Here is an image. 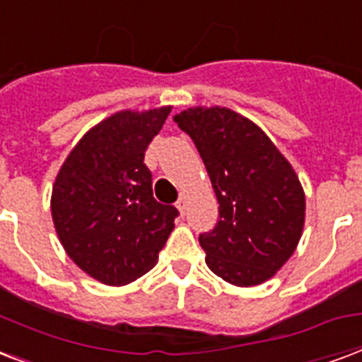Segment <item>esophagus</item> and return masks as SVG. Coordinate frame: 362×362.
Instances as JSON below:
<instances>
[{
  "label": "esophagus",
  "instance_id": "obj_1",
  "mask_svg": "<svg viewBox=\"0 0 362 362\" xmlns=\"http://www.w3.org/2000/svg\"><path fill=\"white\" fill-rule=\"evenodd\" d=\"M186 205H187V197H186V193H182L180 195V199L176 201V209L180 211V214H184L186 212Z\"/></svg>",
  "mask_w": 362,
  "mask_h": 362
}]
</instances>
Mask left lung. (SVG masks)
<instances>
[{"mask_svg":"<svg viewBox=\"0 0 362 362\" xmlns=\"http://www.w3.org/2000/svg\"><path fill=\"white\" fill-rule=\"evenodd\" d=\"M205 163L220 203L214 230L201 233L206 266L235 286L272 279L296 250L305 195L292 165L260 127L228 107L175 115Z\"/></svg>","mask_w":362,"mask_h":362,"instance_id":"left-lung-1","label":"left lung"}]
</instances>
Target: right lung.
Segmentation results:
<instances>
[{
    "label": "right lung",
    "mask_w": 362,
    "mask_h": 362,
    "mask_svg": "<svg viewBox=\"0 0 362 362\" xmlns=\"http://www.w3.org/2000/svg\"><path fill=\"white\" fill-rule=\"evenodd\" d=\"M170 106L110 115L76 144L52 184L51 212L66 255L93 279L121 286L157 264L178 211L153 199L144 153Z\"/></svg>",
    "instance_id": "right-lung-1"
}]
</instances>
